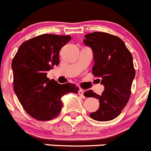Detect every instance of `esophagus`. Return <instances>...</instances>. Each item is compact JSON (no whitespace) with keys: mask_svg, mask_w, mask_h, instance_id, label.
<instances>
[{"mask_svg":"<svg viewBox=\"0 0 151 151\" xmlns=\"http://www.w3.org/2000/svg\"><path fill=\"white\" fill-rule=\"evenodd\" d=\"M78 95H80L81 97L82 98H84L85 97H84V95H83V89H80L78 90Z\"/></svg>","mask_w":151,"mask_h":151,"instance_id":"obj_1","label":"esophagus"}]
</instances>
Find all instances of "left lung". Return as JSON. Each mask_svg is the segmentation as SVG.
I'll use <instances>...</instances> for the list:
<instances>
[{
    "instance_id": "1",
    "label": "left lung",
    "mask_w": 151,
    "mask_h": 151,
    "mask_svg": "<svg viewBox=\"0 0 151 151\" xmlns=\"http://www.w3.org/2000/svg\"><path fill=\"white\" fill-rule=\"evenodd\" d=\"M84 37L83 43L93 52L92 73L104 86L101 95L92 90L83 93L99 100V109L89 116L97 121H109L121 113L129 100L135 77L132 55L121 39L108 33L93 32Z\"/></svg>"
}]
</instances>
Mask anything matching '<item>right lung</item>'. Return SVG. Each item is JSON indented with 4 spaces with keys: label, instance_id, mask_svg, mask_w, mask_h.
Wrapping results in <instances>:
<instances>
[{
    "label": "right lung",
    "instance_id": "add662e5",
    "mask_svg": "<svg viewBox=\"0 0 151 151\" xmlns=\"http://www.w3.org/2000/svg\"><path fill=\"white\" fill-rule=\"evenodd\" d=\"M70 36L42 34L27 40L19 47L12 62L14 90L27 113L34 119L50 120L60 113L62 97L78 93L74 83L60 84L47 78V72L59 63L61 48Z\"/></svg>",
    "mask_w": 151,
    "mask_h": 151
}]
</instances>
